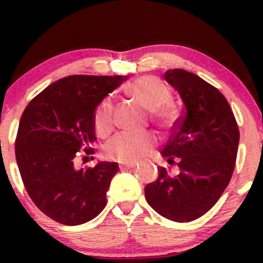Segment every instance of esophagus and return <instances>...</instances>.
<instances>
[{"label": "esophagus", "mask_w": 263, "mask_h": 263, "mask_svg": "<svg viewBox=\"0 0 263 263\" xmlns=\"http://www.w3.org/2000/svg\"><path fill=\"white\" fill-rule=\"evenodd\" d=\"M137 163H135V161H127V163H121L119 164V168L121 169H126V168H134V166H136Z\"/></svg>", "instance_id": "obj_1"}]
</instances>
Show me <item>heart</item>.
Masks as SVG:
<instances>
[{
  "label": "heart",
  "mask_w": 263,
  "mask_h": 263,
  "mask_svg": "<svg viewBox=\"0 0 263 263\" xmlns=\"http://www.w3.org/2000/svg\"><path fill=\"white\" fill-rule=\"evenodd\" d=\"M126 92L150 109L151 121L163 128H171L177 121V112L166 103L171 92L160 79L155 76H140L129 82ZM115 123V105L109 98L98 103L92 113V124L99 136H107ZM156 139L151 132H119L105 144L104 154L117 161H136L146 156L155 145Z\"/></svg>",
  "instance_id": "1"
}]
</instances>
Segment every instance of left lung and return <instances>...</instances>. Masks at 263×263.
<instances>
[{"label":"left lung","mask_w":263,"mask_h":263,"mask_svg":"<svg viewBox=\"0 0 263 263\" xmlns=\"http://www.w3.org/2000/svg\"><path fill=\"white\" fill-rule=\"evenodd\" d=\"M164 78L179 92L184 109L161 155L181 172L173 177L159 166L145 197L161 216L192 221L208 213L229 184L239 129L227 98L213 85L182 68L168 70Z\"/></svg>","instance_id":"obj_1"}]
</instances>
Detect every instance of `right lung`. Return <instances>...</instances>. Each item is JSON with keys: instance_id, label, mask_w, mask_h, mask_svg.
<instances>
[{"instance_id": "right-lung-1", "label": "right lung", "mask_w": 263, "mask_h": 263, "mask_svg": "<svg viewBox=\"0 0 263 263\" xmlns=\"http://www.w3.org/2000/svg\"><path fill=\"white\" fill-rule=\"evenodd\" d=\"M127 76L72 75L57 80L26 105L15 140L24 187L36 208L63 225L94 219L107 205L118 164L75 168V159L95 153L92 113ZM91 159H94L91 156Z\"/></svg>"}]
</instances>
